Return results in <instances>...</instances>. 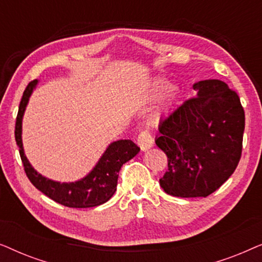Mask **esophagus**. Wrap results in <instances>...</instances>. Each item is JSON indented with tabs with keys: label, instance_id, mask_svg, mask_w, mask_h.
Segmentation results:
<instances>
[{
	"label": "esophagus",
	"instance_id": "obj_1",
	"mask_svg": "<svg viewBox=\"0 0 262 262\" xmlns=\"http://www.w3.org/2000/svg\"><path fill=\"white\" fill-rule=\"evenodd\" d=\"M137 143H138L139 148H141L143 151L150 149L154 144V139H152L151 134H150L148 130H143L141 134L138 135Z\"/></svg>",
	"mask_w": 262,
	"mask_h": 262
}]
</instances>
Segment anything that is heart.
I'll return each mask as SVG.
<instances>
[{
  "label": "heart",
  "instance_id": "1",
  "mask_svg": "<svg viewBox=\"0 0 262 262\" xmlns=\"http://www.w3.org/2000/svg\"><path fill=\"white\" fill-rule=\"evenodd\" d=\"M156 87H157V89H160V91H161V89H164V88H166V83H164V82L161 81V82H159V83H157Z\"/></svg>",
  "mask_w": 262,
  "mask_h": 262
}]
</instances>
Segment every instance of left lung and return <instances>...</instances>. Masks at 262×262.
<instances>
[{"label":"left lung","mask_w":262,"mask_h":262,"mask_svg":"<svg viewBox=\"0 0 262 262\" xmlns=\"http://www.w3.org/2000/svg\"><path fill=\"white\" fill-rule=\"evenodd\" d=\"M193 88L195 98L161 119L155 141L168 157L161 187L180 198L207 196L217 191L242 155L245 110L237 93L220 80L196 82Z\"/></svg>","instance_id":"obj_1"}]
</instances>
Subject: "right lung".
Segmentation results:
<instances>
[{"label": "right lung", "mask_w": 262, "mask_h": 262, "mask_svg": "<svg viewBox=\"0 0 262 262\" xmlns=\"http://www.w3.org/2000/svg\"><path fill=\"white\" fill-rule=\"evenodd\" d=\"M37 83V80L31 81L25 89L15 123V141L19 146L25 173L35 188H38L53 202L62 204L64 206L74 207V209H85V207L101 205L112 198L114 192L117 191L120 168L123 167L124 163L137 155L139 148L130 139H120V141L113 142L106 149L105 154L99 160L94 169L82 180L71 182V184H60V182L49 180V179L41 177L34 170V168L28 162L27 157L25 156L23 139H21L23 116L28 99Z\"/></svg>", "instance_id": "1"}]
</instances>
